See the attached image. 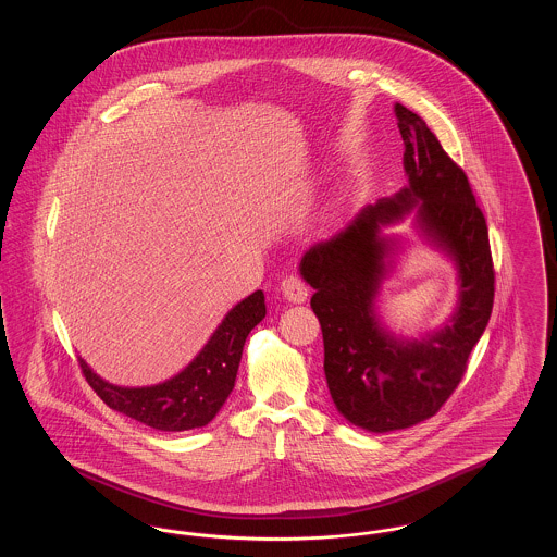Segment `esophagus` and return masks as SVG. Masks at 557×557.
<instances>
[{
  "mask_svg": "<svg viewBox=\"0 0 557 557\" xmlns=\"http://www.w3.org/2000/svg\"><path fill=\"white\" fill-rule=\"evenodd\" d=\"M282 294L286 296V300L290 302H305L309 296V288L305 286V282L296 275H288L282 282Z\"/></svg>",
  "mask_w": 557,
  "mask_h": 557,
  "instance_id": "1",
  "label": "esophagus"
}]
</instances>
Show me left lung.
<instances>
[{
    "label": "left lung",
    "mask_w": 557,
    "mask_h": 557,
    "mask_svg": "<svg viewBox=\"0 0 557 557\" xmlns=\"http://www.w3.org/2000/svg\"><path fill=\"white\" fill-rule=\"evenodd\" d=\"M395 114L409 186L366 205L300 261V275L315 290L311 309L323 334L332 400L350 424L370 432L420 424L447 403L491 319L495 296L486 219L463 169L422 116L403 104ZM409 211L417 212L425 238L448 252L460 275V302L450 323L420 342L398 339L374 313V296L396 247L381 227Z\"/></svg>",
    "instance_id": "obj_1"
}]
</instances>
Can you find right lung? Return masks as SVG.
I'll list each match as a JSON object with an SVG mask.
<instances>
[{"instance_id": "add662e5", "label": "right lung", "mask_w": 557, "mask_h": 557, "mask_svg": "<svg viewBox=\"0 0 557 557\" xmlns=\"http://www.w3.org/2000/svg\"><path fill=\"white\" fill-rule=\"evenodd\" d=\"M265 294L252 292L214 330L194 361L171 380L125 388L102 380L79 357L81 371L110 409L162 432H184L209 424L230 397L238 375L242 348L250 330L265 318Z\"/></svg>"}]
</instances>
